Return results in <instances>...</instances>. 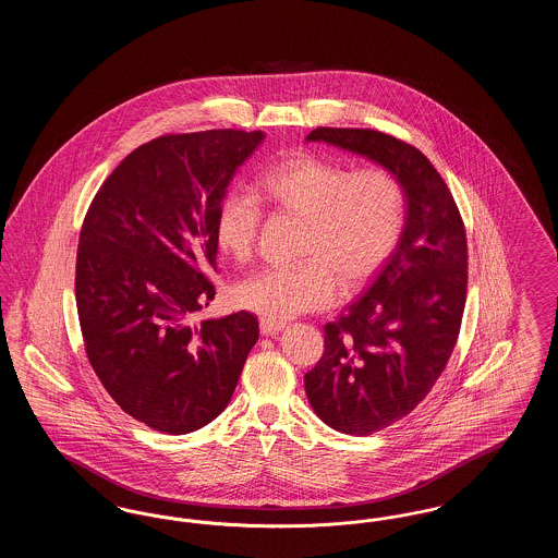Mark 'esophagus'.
<instances>
[{"instance_id":"34e87169","label":"esophagus","mask_w":558,"mask_h":558,"mask_svg":"<svg viewBox=\"0 0 558 558\" xmlns=\"http://www.w3.org/2000/svg\"><path fill=\"white\" fill-rule=\"evenodd\" d=\"M284 322H274V319L262 318L259 322V328H262V332L269 337V335H278L280 330H284Z\"/></svg>"}]
</instances>
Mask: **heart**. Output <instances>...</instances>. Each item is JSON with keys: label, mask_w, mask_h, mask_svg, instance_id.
<instances>
[{"label": "heart", "mask_w": 558, "mask_h": 558, "mask_svg": "<svg viewBox=\"0 0 558 558\" xmlns=\"http://www.w3.org/2000/svg\"><path fill=\"white\" fill-rule=\"evenodd\" d=\"M262 187L280 211L305 219L299 266H267L236 287V301L262 318L282 322L332 305L341 276L355 287L368 280L398 246L405 194L387 169L353 171L339 160L294 155L267 169ZM262 226L257 196L232 190L219 203L215 242L221 253L246 262Z\"/></svg>", "instance_id": "heart-1"}]
</instances>
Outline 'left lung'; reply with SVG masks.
I'll list each match as a JSON object with an SVG mask.
<instances>
[{
  "mask_svg": "<svg viewBox=\"0 0 558 558\" xmlns=\"http://www.w3.org/2000/svg\"><path fill=\"white\" fill-rule=\"evenodd\" d=\"M326 142L396 175L405 219L371 287L324 328V355L305 374L319 418L371 435L408 416L433 389L456 345L466 301V234L453 196L421 150L374 130L318 128Z\"/></svg>",
  "mask_w": 558,
  "mask_h": 558,
  "instance_id": "8db88e82",
  "label": "left lung"
}]
</instances>
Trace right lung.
I'll return each instance as SVG.
<instances>
[{
    "mask_svg": "<svg viewBox=\"0 0 558 558\" xmlns=\"http://www.w3.org/2000/svg\"><path fill=\"white\" fill-rule=\"evenodd\" d=\"M264 132L162 135L108 175L81 228L75 294L89 364L135 421L186 435L215 421L259 339L236 312L190 324L209 305L215 217Z\"/></svg>",
    "mask_w": 558,
    "mask_h": 558,
    "instance_id": "1",
    "label": "right lung"
}]
</instances>
